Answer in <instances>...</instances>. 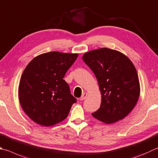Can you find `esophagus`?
<instances>
[{"label": "esophagus", "instance_id": "esophagus-1", "mask_svg": "<svg viewBox=\"0 0 158 158\" xmlns=\"http://www.w3.org/2000/svg\"><path fill=\"white\" fill-rule=\"evenodd\" d=\"M87 95H88V93H84V94H82V96L81 97V98H80V100H81V101H83V100H84L87 97Z\"/></svg>", "mask_w": 158, "mask_h": 158}]
</instances>
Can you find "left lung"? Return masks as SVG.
Here are the masks:
<instances>
[{
	"label": "left lung",
	"mask_w": 158,
	"mask_h": 158,
	"mask_svg": "<svg viewBox=\"0 0 158 158\" xmlns=\"http://www.w3.org/2000/svg\"><path fill=\"white\" fill-rule=\"evenodd\" d=\"M82 59L95 75L102 94L100 108L92 115L105 124L124 119L135 106L140 94L133 63L125 54L106 48L87 52Z\"/></svg>",
	"instance_id": "1"
}]
</instances>
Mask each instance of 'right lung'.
<instances>
[{"label": "right lung", "mask_w": 158, "mask_h": 158, "mask_svg": "<svg viewBox=\"0 0 158 158\" xmlns=\"http://www.w3.org/2000/svg\"><path fill=\"white\" fill-rule=\"evenodd\" d=\"M78 54L50 52L31 60L20 79L19 99L23 110L36 124L50 127L68 117L77 102L64 79Z\"/></svg>", "instance_id": "obj_1"}]
</instances>
